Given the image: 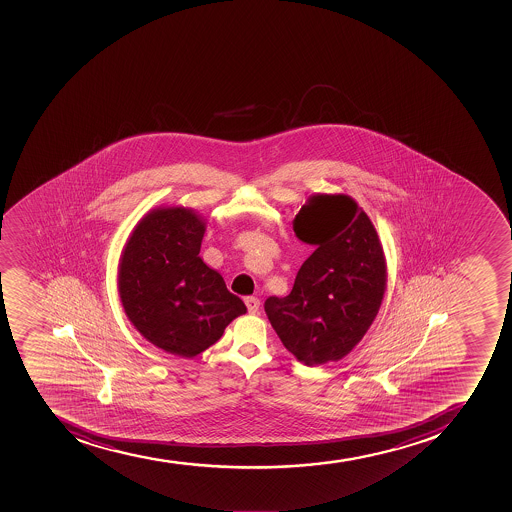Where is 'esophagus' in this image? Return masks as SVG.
<instances>
[{"label": "esophagus", "instance_id": "1", "mask_svg": "<svg viewBox=\"0 0 512 512\" xmlns=\"http://www.w3.org/2000/svg\"><path fill=\"white\" fill-rule=\"evenodd\" d=\"M245 305L249 308V313H257L258 308H260V300L257 297H247L245 298Z\"/></svg>", "mask_w": 512, "mask_h": 512}]
</instances>
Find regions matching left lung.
Wrapping results in <instances>:
<instances>
[{
	"label": "left lung",
	"instance_id": "obj_1",
	"mask_svg": "<svg viewBox=\"0 0 512 512\" xmlns=\"http://www.w3.org/2000/svg\"><path fill=\"white\" fill-rule=\"evenodd\" d=\"M293 232L315 252L298 270L290 295L267 298L265 312L298 361L325 365L345 358L375 322L388 283L385 252L350 195H310Z\"/></svg>",
	"mask_w": 512,
	"mask_h": 512
}]
</instances>
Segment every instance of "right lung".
Listing matches in <instances>:
<instances>
[{
    "mask_svg": "<svg viewBox=\"0 0 512 512\" xmlns=\"http://www.w3.org/2000/svg\"><path fill=\"white\" fill-rule=\"evenodd\" d=\"M207 222L184 205L144 214L122 249L117 292L129 322L149 343L192 358L247 312L224 278L199 257Z\"/></svg>",
    "mask_w": 512,
    "mask_h": 512,
    "instance_id": "obj_1",
    "label": "right lung"
}]
</instances>
